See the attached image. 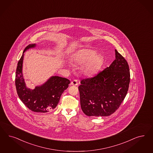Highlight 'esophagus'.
Masks as SVG:
<instances>
[{
    "instance_id": "1",
    "label": "esophagus",
    "mask_w": 153,
    "mask_h": 153,
    "mask_svg": "<svg viewBox=\"0 0 153 153\" xmlns=\"http://www.w3.org/2000/svg\"><path fill=\"white\" fill-rule=\"evenodd\" d=\"M78 84V80L76 79H74L71 82V85H77Z\"/></svg>"
}]
</instances>
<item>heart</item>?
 <instances>
[{"label": "heart", "mask_w": 153, "mask_h": 153, "mask_svg": "<svg viewBox=\"0 0 153 153\" xmlns=\"http://www.w3.org/2000/svg\"><path fill=\"white\" fill-rule=\"evenodd\" d=\"M72 61L75 64L82 65V71L87 75L96 74L102 68L104 64L103 57L97 54V52L90 48L80 49L74 53Z\"/></svg>", "instance_id": "b5f03b06"}]
</instances>
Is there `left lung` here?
Masks as SVG:
<instances>
[{
    "label": "left lung",
    "instance_id": "8db88e82",
    "mask_svg": "<svg viewBox=\"0 0 153 153\" xmlns=\"http://www.w3.org/2000/svg\"><path fill=\"white\" fill-rule=\"evenodd\" d=\"M109 67L79 85L81 108L85 115L106 117L119 108L128 92L130 72L127 61L117 51Z\"/></svg>",
    "mask_w": 153,
    "mask_h": 153
}]
</instances>
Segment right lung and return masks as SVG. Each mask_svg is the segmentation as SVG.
I'll return each mask as SVG.
<instances>
[{
    "label": "right lung",
    "instance_id": "obj_1",
    "mask_svg": "<svg viewBox=\"0 0 153 153\" xmlns=\"http://www.w3.org/2000/svg\"><path fill=\"white\" fill-rule=\"evenodd\" d=\"M35 45H29L24 49L17 64L15 84L19 98L27 108L34 112L47 113L57 106L61 94L68 88L70 81L65 78L53 76L45 84L36 87L33 90L26 87L22 72L24 53Z\"/></svg>",
    "mask_w": 153,
    "mask_h": 153
}]
</instances>
